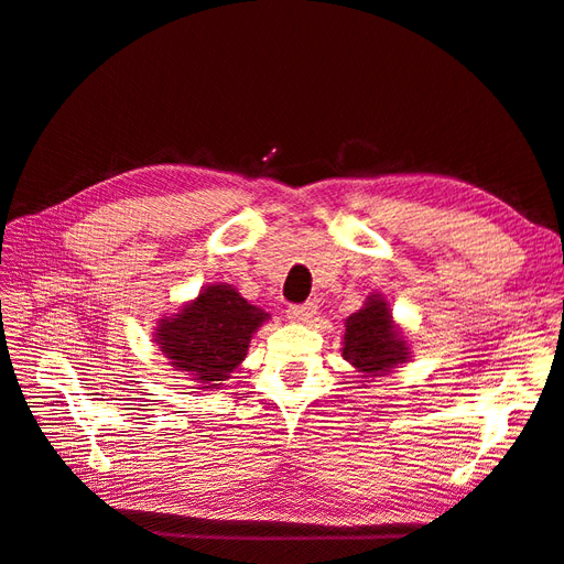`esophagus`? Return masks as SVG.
<instances>
[{
  "label": "esophagus",
  "mask_w": 564,
  "mask_h": 564,
  "mask_svg": "<svg viewBox=\"0 0 564 564\" xmlns=\"http://www.w3.org/2000/svg\"><path fill=\"white\" fill-rule=\"evenodd\" d=\"M317 313V303L308 301V303H296V305H289L286 317L292 322H308L313 319Z\"/></svg>",
  "instance_id": "esophagus-1"
}]
</instances>
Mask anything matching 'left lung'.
<instances>
[{
  "mask_svg": "<svg viewBox=\"0 0 564 564\" xmlns=\"http://www.w3.org/2000/svg\"><path fill=\"white\" fill-rule=\"evenodd\" d=\"M344 357L365 377H377L406 360V346L392 327L390 311L381 296H371L360 313L346 319Z\"/></svg>",
  "mask_w": 564,
  "mask_h": 564,
  "instance_id": "obj_1",
  "label": "left lung"
}]
</instances>
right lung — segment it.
Wrapping results in <instances>:
<instances>
[{"instance_id": "1", "label": "right lung", "mask_w": 564, "mask_h": 564, "mask_svg": "<svg viewBox=\"0 0 564 564\" xmlns=\"http://www.w3.org/2000/svg\"><path fill=\"white\" fill-rule=\"evenodd\" d=\"M263 319L268 313L249 305L230 284H212L176 317L160 322L158 344L178 371L209 388L245 360L251 334Z\"/></svg>"}]
</instances>
